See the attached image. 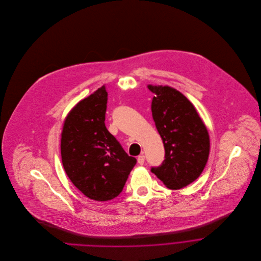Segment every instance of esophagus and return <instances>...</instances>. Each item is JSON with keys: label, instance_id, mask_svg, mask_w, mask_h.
<instances>
[{"label": "esophagus", "instance_id": "34e87169", "mask_svg": "<svg viewBox=\"0 0 261 261\" xmlns=\"http://www.w3.org/2000/svg\"><path fill=\"white\" fill-rule=\"evenodd\" d=\"M144 163H145V155L141 154L138 156V164L142 166V165H144Z\"/></svg>", "mask_w": 261, "mask_h": 261}]
</instances>
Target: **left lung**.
Wrapping results in <instances>:
<instances>
[{"label": "left lung", "mask_w": 261, "mask_h": 261, "mask_svg": "<svg viewBox=\"0 0 261 261\" xmlns=\"http://www.w3.org/2000/svg\"><path fill=\"white\" fill-rule=\"evenodd\" d=\"M148 88L155 94L152 117L165 146V161L151 172L170 189H181L202 173L210 152V138L194 106L170 86Z\"/></svg>", "instance_id": "8db88e82"}]
</instances>
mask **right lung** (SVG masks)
Here are the masks:
<instances>
[{
    "instance_id": "1",
    "label": "right lung",
    "mask_w": 261,
    "mask_h": 261,
    "mask_svg": "<svg viewBox=\"0 0 261 261\" xmlns=\"http://www.w3.org/2000/svg\"><path fill=\"white\" fill-rule=\"evenodd\" d=\"M108 92L101 86L68 114L62 133L64 169L87 197L105 201L120 194L137 160L105 125Z\"/></svg>"
}]
</instances>
